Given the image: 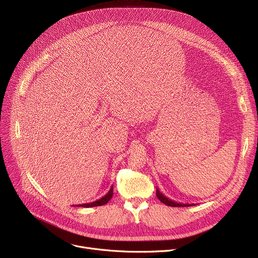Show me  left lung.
Segmentation results:
<instances>
[{"instance_id":"1","label":"left lung","mask_w":258,"mask_h":258,"mask_svg":"<svg viewBox=\"0 0 258 258\" xmlns=\"http://www.w3.org/2000/svg\"><path fill=\"white\" fill-rule=\"evenodd\" d=\"M157 198L163 203V204L167 205V206H171V207H189V206H194L195 204H184V203H178L175 201H172L170 199H168L167 197H165L163 194H162L159 189L157 188Z\"/></svg>"}]
</instances>
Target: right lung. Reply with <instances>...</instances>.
Listing matches in <instances>:
<instances>
[{
  "instance_id": "1",
  "label": "right lung",
  "mask_w": 258,
  "mask_h": 258,
  "mask_svg": "<svg viewBox=\"0 0 258 258\" xmlns=\"http://www.w3.org/2000/svg\"><path fill=\"white\" fill-rule=\"evenodd\" d=\"M113 197V187H111L110 190H108V192L102 197L101 199L95 201V202H92V203H87V204H80V205H77V207H86V208H89V207H96V206H102L104 204H106V203L110 201Z\"/></svg>"
}]
</instances>
